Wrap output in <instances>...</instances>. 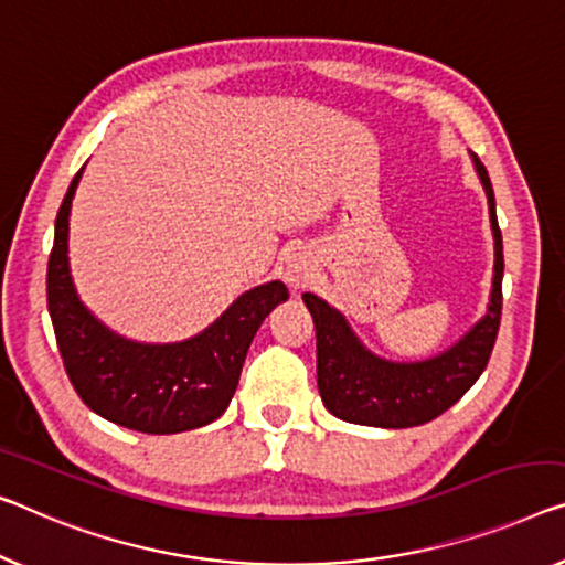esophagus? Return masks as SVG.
<instances>
[{"label": "esophagus", "instance_id": "34e87169", "mask_svg": "<svg viewBox=\"0 0 565 565\" xmlns=\"http://www.w3.org/2000/svg\"><path fill=\"white\" fill-rule=\"evenodd\" d=\"M284 279L289 281V286H305L311 279V266L301 256H294L289 264H286Z\"/></svg>", "mask_w": 565, "mask_h": 565}]
</instances>
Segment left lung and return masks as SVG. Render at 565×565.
Returning <instances> with one entry per match:
<instances>
[{
  "label": "left lung",
  "mask_w": 565,
  "mask_h": 565,
  "mask_svg": "<svg viewBox=\"0 0 565 565\" xmlns=\"http://www.w3.org/2000/svg\"><path fill=\"white\" fill-rule=\"evenodd\" d=\"M479 180L490 200L494 233V284L490 311L471 330L431 360L388 363L367 352L340 311L315 294H305V305L317 330V385L324 406L350 424L408 428L420 426L449 411L490 363L502 317V233L494 213V192L484 164L475 157Z\"/></svg>",
  "instance_id": "1"
}]
</instances>
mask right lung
I'll list each match as a JSON object with an SVG mask.
<instances>
[{
  "mask_svg": "<svg viewBox=\"0 0 565 565\" xmlns=\"http://www.w3.org/2000/svg\"><path fill=\"white\" fill-rule=\"evenodd\" d=\"M81 172L57 210L47 260V309L75 393L98 416L141 434H180L210 424L228 408L260 322L289 291L281 281L256 286L184 342L141 344L114 334L81 305L67 268V215Z\"/></svg>",
  "mask_w": 565,
  "mask_h": 565,
  "instance_id": "obj_1",
  "label": "right lung"
}]
</instances>
